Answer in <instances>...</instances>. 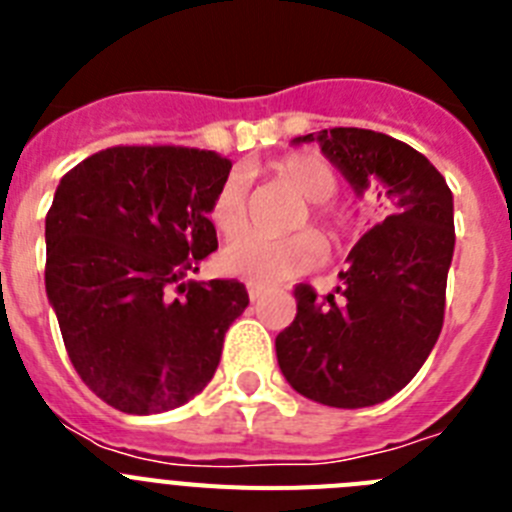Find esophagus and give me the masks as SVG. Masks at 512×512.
Returning <instances> with one entry per match:
<instances>
[{"mask_svg":"<svg viewBox=\"0 0 512 512\" xmlns=\"http://www.w3.org/2000/svg\"><path fill=\"white\" fill-rule=\"evenodd\" d=\"M246 289H248V300H251V302H256L261 295H264V289L256 287V284H248Z\"/></svg>","mask_w":512,"mask_h":512,"instance_id":"obj_1","label":"esophagus"}]
</instances>
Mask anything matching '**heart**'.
Wrapping results in <instances>:
<instances>
[{
    "label": "heart",
    "mask_w": 512,
    "mask_h": 512,
    "mask_svg": "<svg viewBox=\"0 0 512 512\" xmlns=\"http://www.w3.org/2000/svg\"><path fill=\"white\" fill-rule=\"evenodd\" d=\"M271 174L279 182L287 184L302 200L310 202V217L325 233H336L338 217L328 207V202L338 192V174L328 161H323L315 153H289L271 164ZM207 220L220 235L230 238L238 235L248 225V202H246V182L241 176H228L217 192L212 194L207 205ZM307 215L297 220V225H305ZM323 256V241L318 235L305 230V233L287 235V238H269L261 233L241 235L238 241L228 243L220 251V269L223 274L235 279H243L256 287H277L300 277L302 271L312 269Z\"/></svg>",
    "instance_id": "b5f03b06"
}]
</instances>
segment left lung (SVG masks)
Instances as JSON below:
<instances>
[{
  "label": "left lung",
  "instance_id": "left-lung-1",
  "mask_svg": "<svg viewBox=\"0 0 512 512\" xmlns=\"http://www.w3.org/2000/svg\"><path fill=\"white\" fill-rule=\"evenodd\" d=\"M318 143L359 197L372 194L377 223L338 274L343 287L318 300L295 289L297 315L277 336L284 379L328 408H369L418 374L443 325L454 256V197L436 166L402 140L333 128L292 140Z\"/></svg>",
  "mask_w": 512,
  "mask_h": 512
}]
</instances>
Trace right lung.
<instances>
[{
    "mask_svg": "<svg viewBox=\"0 0 512 512\" xmlns=\"http://www.w3.org/2000/svg\"><path fill=\"white\" fill-rule=\"evenodd\" d=\"M228 174L212 151L115 146L53 194L45 295L79 377L122 413H166L200 395L248 307L235 279H187L217 248L207 205Z\"/></svg>",
    "mask_w": 512,
    "mask_h": 512,
    "instance_id": "obj_1",
    "label": "right lung"
}]
</instances>
